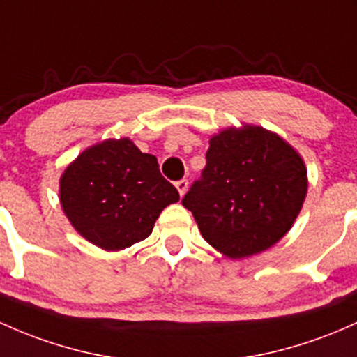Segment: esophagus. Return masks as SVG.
<instances>
[{
    "label": "esophagus",
    "instance_id": "esophagus-1",
    "mask_svg": "<svg viewBox=\"0 0 357 357\" xmlns=\"http://www.w3.org/2000/svg\"><path fill=\"white\" fill-rule=\"evenodd\" d=\"M176 188H178L179 195H185L186 190H188V179H179V181H176Z\"/></svg>",
    "mask_w": 357,
    "mask_h": 357
}]
</instances>
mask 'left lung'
Returning a JSON list of instances; mask_svg holds the SVG:
<instances>
[{"mask_svg":"<svg viewBox=\"0 0 357 357\" xmlns=\"http://www.w3.org/2000/svg\"><path fill=\"white\" fill-rule=\"evenodd\" d=\"M307 195V169L276 134L248 125L210 140L206 166L183 198L203 238L232 259L276 244Z\"/></svg>","mask_w":357,"mask_h":357,"instance_id":"obj_1","label":"left lung"}]
</instances>
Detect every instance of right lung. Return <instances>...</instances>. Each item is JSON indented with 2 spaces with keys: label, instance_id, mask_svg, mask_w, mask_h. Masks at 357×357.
<instances>
[{
  "label": "right lung",
  "instance_id": "add662e5",
  "mask_svg": "<svg viewBox=\"0 0 357 357\" xmlns=\"http://www.w3.org/2000/svg\"><path fill=\"white\" fill-rule=\"evenodd\" d=\"M179 199L158 159L128 139L84 151L61 178V205L74 229L105 250L151 236L160 211Z\"/></svg>",
  "mask_w": 357,
  "mask_h": 357
}]
</instances>
